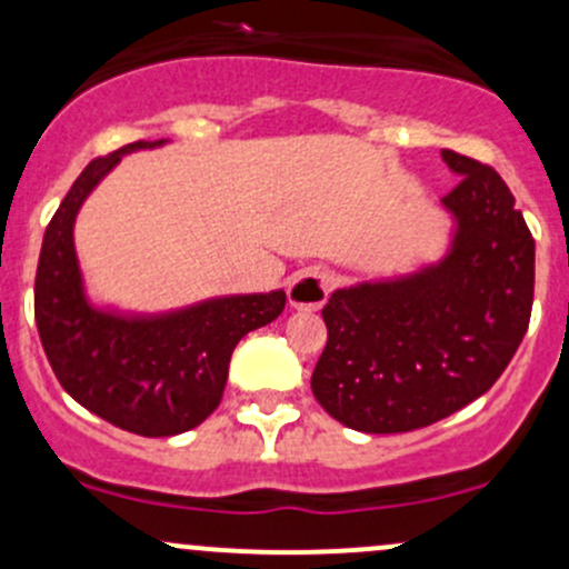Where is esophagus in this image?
Wrapping results in <instances>:
<instances>
[{
	"mask_svg": "<svg viewBox=\"0 0 569 569\" xmlns=\"http://www.w3.org/2000/svg\"><path fill=\"white\" fill-rule=\"evenodd\" d=\"M331 296V277L320 268H303L287 284V303L298 311H317Z\"/></svg>",
	"mask_w": 569,
	"mask_h": 569,
	"instance_id": "34e87169",
	"label": "esophagus"
}]
</instances>
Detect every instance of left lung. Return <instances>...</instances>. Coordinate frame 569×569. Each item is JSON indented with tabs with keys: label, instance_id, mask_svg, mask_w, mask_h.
Instances as JSON below:
<instances>
[{
	"label": "left lung",
	"instance_id": "obj_1",
	"mask_svg": "<svg viewBox=\"0 0 569 569\" xmlns=\"http://www.w3.org/2000/svg\"><path fill=\"white\" fill-rule=\"evenodd\" d=\"M448 247L399 277L333 290L311 390L363 433H401L486 393L516 356L535 296V238L493 168L442 149Z\"/></svg>",
	"mask_w": 569,
	"mask_h": 569
}]
</instances>
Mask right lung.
Instances as JSON below:
<instances>
[{
	"label": "right lung",
	"mask_w": 569,
	"mask_h": 569,
	"mask_svg": "<svg viewBox=\"0 0 569 569\" xmlns=\"http://www.w3.org/2000/svg\"><path fill=\"white\" fill-rule=\"evenodd\" d=\"M164 143L136 140L87 164L46 228L34 279V320L62 388L140 437H176L203 423L222 401L238 341L277 320L287 301L284 290L213 296L164 311L91 301L76 249L78 213L121 157Z\"/></svg>",
	"instance_id": "1"
}]
</instances>
